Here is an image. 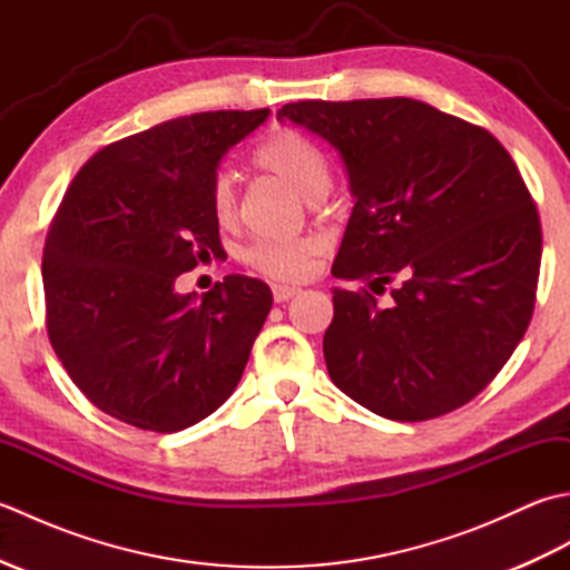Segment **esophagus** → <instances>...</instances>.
Returning a JSON list of instances; mask_svg holds the SVG:
<instances>
[{
  "label": "esophagus",
  "instance_id": "obj_1",
  "mask_svg": "<svg viewBox=\"0 0 570 570\" xmlns=\"http://www.w3.org/2000/svg\"><path fill=\"white\" fill-rule=\"evenodd\" d=\"M272 294H274V301H276V304H284V301L298 296V294H301V288H296V286H286V284H274V286H272Z\"/></svg>",
  "mask_w": 570,
  "mask_h": 570
}]
</instances>
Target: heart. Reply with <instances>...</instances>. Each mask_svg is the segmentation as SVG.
<instances>
[{"instance_id": "1", "label": "heart", "mask_w": 570, "mask_h": 570, "mask_svg": "<svg viewBox=\"0 0 570 570\" xmlns=\"http://www.w3.org/2000/svg\"><path fill=\"white\" fill-rule=\"evenodd\" d=\"M252 164L266 174L286 180L301 196L318 200L331 188V164L328 156L304 131L294 127H276L266 135L257 149L252 151ZM210 213L220 225L235 220L237 215V190L235 180L227 171H217L208 186ZM318 254V242L304 239H278V242H254L245 249L242 259L254 272H259L276 282H301L313 272V259Z\"/></svg>"}]
</instances>
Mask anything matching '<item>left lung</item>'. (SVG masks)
<instances>
[{"instance_id": "left-lung-1", "label": "left lung", "mask_w": 570, "mask_h": 570, "mask_svg": "<svg viewBox=\"0 0 570 570\" xmlns=\"http://www.w3.org/2000/svg\"><path fill=\"white\" fill-rule=\"evenodd\" d=\"M278 117L341 151L355 196L333 276L367 286L333 292L331 380L392 421L468 404L512 357L537 301L541 223L510 151L411 98L301 100Z\"/></svg>"}]
</instances>
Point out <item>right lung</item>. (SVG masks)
<instances>
[{"label":"right lung","mask_w":570,"mask_h":570,"mask_svg":"<svg viewBox=\"0 0 570 570\" xmlns=\"http://www.w3.org/2000/svg\"><path fill=\"white\" fill-rule=\"evenodd\" d=\"M266 115L200 112L107 144L48 227V341L78 390L129 426L174 433L210 416L269 316V286L252 276L229 274L203 298L174 292L223 252L210 178Z\"/></svg>","instance_id":"obj_1"}]
</instances>
